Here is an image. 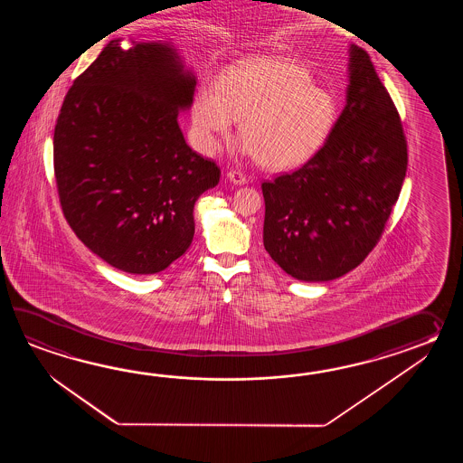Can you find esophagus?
<instances>
[{
	"label": "esophagus",
	"instance_id": "esophagus-1",
	"mask_svg": "<svg viewBox=\"0 0 463 463\" xmlns=\"http://www.w3.org/2000/svg\"><path fill=\"white\" fill-rule=\"evenodd\" d=\"M228 180L235 185H243L246 184V175L241 170H230L227 174Z\"/></svg>",
	"mask_w": 463,
	"mask_h": 463
}]
</instances>
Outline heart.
I'll return each mask as SVG.
<instances>
[{"mask_svg":"<svg viewBox=\"0 0 463 463\" xmlns=\"http://www.w3.org/2000/svg\"><path fill=\"white\" fill-rule=\"evenodd\" d=\"M333 96L313 84L293 61L253 60L227 71L220 82H200L192 108L197 147L215 154L240 120L241 150L268 168L305 164L335 126Z\"/></svg>","mask_w":463,"mask_h":463,"instance_id":"heart-1","label":"heart"}]
</instances>
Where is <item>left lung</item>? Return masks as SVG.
<instances>
[{
    "label": "left lung",
    "mask_w": 463,
    "mask_h": 463,
    "mask_svg": "<svg viewBox=\"0 0 463 463\" xmlns=\"http://www.w3.org/2000/svg\"><path fill=\"white\" fill-rule=\"evenodd\" d=\"M345 106L325 146L293 174L263 182V243L301 281H329L369 255L407 170L402 122L363 48H349Z\"/></svg>",
    "instance_id": "obj_1"
}]
</instances>
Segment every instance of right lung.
Masks as SVG:
<instances>
[{
	"mask_svg": "<svg viewBox=\"0 0 463 463\" xmlns=\"http://www.w3.org/2000/svg\"><path fill=\"white\" fill-rule=\"evenodd\" d=\"M195 76L168 43L112 40L71 86L54 128L61 208L92 253L154 275L194 240V207L220 168L188 147L178 112Z\"/></svg>",
	"mask_w": 463,
	"mask_h": 463,
	"instance_id": "right-lung-1",
	"label": "right lung"
}]
</instances>
